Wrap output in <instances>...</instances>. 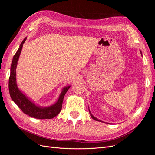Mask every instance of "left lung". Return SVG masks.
<instances>
[{"instance_id":"1","label":"left lung","mask_w":155,"mask_h":155,"mask_svg":"<svg viewBox=\"0 0 155 155\" xmlns=\"http://www.w3.org/2000/svg\"><path fill=\"white\" fill-rule=\"evenodd\" d=\"M140 52H141V51H140ZM141 54H142V52H141ZM89 112H90V114H91V116L92 117V119H94V120H96V121H101V120H98V119H97L96 118H95V117L92 114H91V111L90 110H89Z\"/></svg>"}]
</instances>
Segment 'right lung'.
<instances>
[{
	"mask_svg": "<svg viewBox=\"0 0 155 155\" xmlns=\"http://www.w3.org/2000/svg\"><path fill=\"white\" fill-rule=\"evenodd\" d=\"M26 39V37L22 41L20 45L19 48L13 56L10 69V76L9 78V92H10L12 100L15 103L25 114L37 119H51L61 112L62 109L64 96L70 86L65 87L63 88L59 99L55 104L46 107L35 105L18 89L16 82V68L23 44Z\"/></svg>",
	"mask_w": 155,
	"mask_h": 155,
	"instance_id": "right-lung-1",
	"label": "right lung"
}]
</instances>
